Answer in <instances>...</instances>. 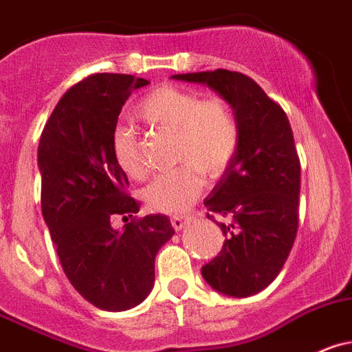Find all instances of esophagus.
<instances>
[{
    "mask_svg": "<svg viewBox=\"0 0 352 352\" xmlns=\"http://www.w3.org/2000/svg\"><path fill=\"white\" fill-rule=\"evenodd\" d=\"M192 216H174L170 217V224H173V228L176 230V232H182V230H185L186 226L192 223Z\"/></svg>",
    "mask_w": 352,
    "mask_h": 352,
    "instance_id": "esophagus-1",
    "label": "esophagus"
}]
</instances>
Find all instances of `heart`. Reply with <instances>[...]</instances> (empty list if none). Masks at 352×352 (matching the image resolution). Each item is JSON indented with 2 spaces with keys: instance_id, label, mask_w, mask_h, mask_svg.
<instances>
[{
  "instance_id": "obj_1",
  "label": "heart",
  "mask_w": 352,
  "mask_h": 352,
  "mask_svg": "<svg viewBox=\"0 0 352 352\" xmlns=\"http://www.w3.org/2000/svg\"><path fill=\"white\" fill-rule=\"evenodd\" d=\"M136 116L155 128L176 133L174 162L178 167L159 174L143 200L153 212L182 214L204 188V173L216 178L228 169L240 146V122L228 102L195 91L162 86L140 102ZM113 160L133 179H145L148 166L135 129H117L112 140Z\"/></svg>"
}]
</instances>
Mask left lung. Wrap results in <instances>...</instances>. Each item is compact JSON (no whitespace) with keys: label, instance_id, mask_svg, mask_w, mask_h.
<instances>
[{"label":"left lung","instance_id":"8db88e82","mask_svg":"<svg viewBox=\"0 0 352 352\" xmlns=\"http://www.w3.org/2000/svg\"><path fill=\"white\" fill-rule=\"evenodd\" d=\"M173 79L212 88L240 122L239 152L204 200L210 221H229L217 223L226 240L202 276L224 296H254L278 276L297 235L300 162L292 128L282 107L245 74L216 69Z\"/></svg>","mask_w":352,"mask_h":352}]
</instances>
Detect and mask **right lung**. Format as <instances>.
<instances>
[{
    "label": "right lung",
    "mask_w": 352,
    "mask_h": 352,
    "mask_svg": "<svg viewBox=\"0 0 352 352\" xmlns=\"http://www.w3.org/2000/svg\"><path fill=\"white\" fill-rule=\"evenodd\" d=\"M146 79L93 74L53 109L38 146L41 210L72 287L103 311H126L146 299L155 256L174 235L162 214L136 219L128 176L113 160L112 140L122 105ZM132 221L120 232L111 217Z\"/></svg>",
    "instance_id": "right-lung-1"
}]
</instances>
